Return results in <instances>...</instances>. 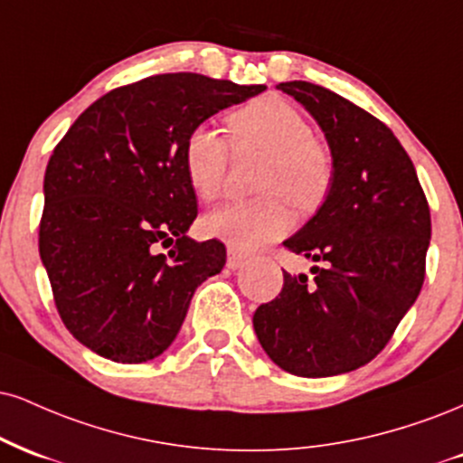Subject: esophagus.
<instances>
[{
    "label": "esophagus",
    "instance_id": "obj_1",
    "mask_svg": "<svg viewBox=\"0 0 463 463\" xmlns=\"http://www.w3.org/2000/svg\"><path fill=\"white\" fill-rule=\"evenodd\" d=\"M246 259H248V256L243 252H239V250H235V248H228L226 267H228V269H239V267L246 263Z\"/></svg>",
    "mask_w": 463,
    "mask_h": 463
}]
</instances>
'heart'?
Here are the masks:
<instances>
[{"label": "heart", "mask_w": 463, "mask_h": 463, "mask_svg": "<svg viewBox=\"0 0 463 463\" xmlns=\"http://www.w3.org/2000/svg\"><path fill=\"white\" fill-rule=\"evenodd\" d=\"M235 153L267 155L256 189L263 196L226 204L204 217L203 231L239 252L282 237L291 226V207L315 211L334 183L330 148L317 140L308 120L285 99L265 97L232 111L226 120ZM183 170L189 187L204 203L224 192L231 148L215 129L194 127L183 142Z\"/></svg>", "instance_id": "b5f03b06"}]
</instances>
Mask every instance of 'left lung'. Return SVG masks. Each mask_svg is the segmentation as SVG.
I'll use <instances>...</instances> for the list:
<instances>
[{
    "instance_id": "left-lung-1",
    "label": "left lung",
    "mask_w": 463,
    "mask_h": 463,
    "mask_svg": "<svg viewBox=\"0 0 463 463\" xmlns=\"http://www.w3.org/2000/svg\"><path fill=\"white\" fill-rule=\"evenodd\" d=\"M278 90L304 105L326 133L334 183L288 252L321 260L291 276L254 313V332L280 369L341 375L386 347L425 282L431 215L414 164L394 133L341 94L310 81Z\"/></svg>"
}]
</instances>
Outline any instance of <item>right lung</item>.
Returning a JSON list of instances; mask_svg holds the SVG:
<instances>
[{
  "mask_svg": "<svg viewBox=\"0 0 463 463\" xmlns=\"http://www.w3.org/2000/svg\"><path fill=\"white\" fill-rule=\"evenodd\" d=\"M265 86L164 72L116 88L71 125L44 172L38 250L66 330L103 358L140 364L181 330L226 248L194 241L187 133ZM166 250L160 252V248Z\"/></svg>",
  "mask_w": 463,
  "mask_h": 463,
  "instance_id": "right-lung-1",
  "label": "right lung"
}]
</instances>
